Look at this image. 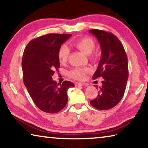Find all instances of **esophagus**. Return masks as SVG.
Wrapping results in <instances>:
<instances>
[{"label": "esophagus", "instance_id": "obj_1", "mask_svg": "<svg viewBox=\"0 0 148 148\" xmlns=\"http://www.w3.org/2000/svg\"><path fill=\"white\" fill-rule=\"evenodd\" d=\"M84 85H86L85 84H84V83H82V82H76L75 84V86H84Z\"/></svg>", "mask_w": 148, "mask_h": 148}]
</instances>
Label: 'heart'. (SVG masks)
Masks as SVG:
<instances>
[{"label":"heart","mask_w":148,"mask_h":148,"mask_svg":"<svg viewBox=\"0 0 148 148\" xmlns=\"http://www.w3.org/2000/svg\"><path fill=\"white\" fill-rule=\"evenodd\" d=\"M75 47L82 51L83 53L90 55L95 49V42L92 38L88 37L81 38L75 40L73 43ZM69 56V49L67 46H62L58 50V60L60 63H64L67 60ZM90 69L88 67H75L68 72L70 77L75 79H82L85 75L89 72Z\"/></svg>","instance_id":"heart-1"}]
</instances>
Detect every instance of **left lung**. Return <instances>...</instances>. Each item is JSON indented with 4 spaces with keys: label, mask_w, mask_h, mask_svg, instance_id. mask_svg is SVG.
<instances>
[{
    "label": "left lung",
    "mask_w": 148,
    "mask_h": 148,
    "mask_svg": "<svg viewBox=\"0 0 148 148\" xmlns=\"http://www.w3.org/2000/svg\"><path fill=\"white\" fill-rule=\"evenodd\" d=\"M100 45L102 55L93 79L102 77V86L92 106L98 110H108L120 102L125 94L128 79V59L122 43L116 36L103 30L91 29Z\"/></svg>",
    "instance_id": "left-lung-1"
}]
</instances>
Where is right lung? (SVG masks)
I'll use <instances>...</instances> for the list:
<instances>
[{"mask_svg": "<svg viewBox=\"0 0 148 148\" xmlns=\"http://www.w3.org/2000/svg\"><path fill=\"white\" fill-rule=\"evenodd\" d=\"M71 34H50L30 41L22 58L23 83L38 108L47 113H56L68 101L67 90L75 87L64 81L57 84L52 80L54 71L60 67L58 50Z\"/></svg>", "mask_w": 148, "mask_h": 148, "instance_id": "right-lung-1", "label": "right lung"}]
</instances>
